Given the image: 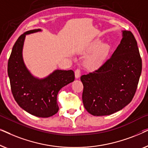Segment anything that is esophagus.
Here are the masks:
<instances>
[{
  "mask_svg": "<svg viewBox=\"0 0 148 148\" xmlns=\"http://www.w3.org/2000/svg\"><path fill=\"white\" fill-rule=\"evenodd\" d=\"M80 74H81V71H80V69H77L75 71V78L76 79L79 78Z\"/></svg>",
  "mask_w": 148,
  "mask_h": 148,
  "instance_id": "1",
  "label": "esophagus"
}]
</instances>
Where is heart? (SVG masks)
Masks as SVG:
<instances>
[{
	"label": "heart",
	"mask_w": 148,
	"mask_h": 148,
	"mask_svg": "<svg viewBox=\"0 0 148 148\" xmlns=\"http://www.w3.org/2000/svg\"><path fill=\"white\" fill-rule=\"evenodd\" d=\"M100 41H95L94 42H92V43L90 44V46H89L88 50L90 52L93 51V50L96 49L100 45ZM108 51V46L105 45V44H102V45H100V46L97 49L96 51L94 52V53L89 58V59L88 60V66L91 69H94L97 67V66L102 62L103 59H104L105 56H106Z\"/></svg>",
	"instance_id": "heart-1"
}]
</instances>
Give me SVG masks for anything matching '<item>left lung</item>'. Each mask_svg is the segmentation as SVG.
I'll return each instance as SVG.
<instances>
[{"label":"left lung","mask_w":148,"mask_h":148,"mask_svg":"<svg viewBox=\"0 0 148 148\" xmlns=\"http://www.w3.org/2000/svg\"><path fill=\"white\" fill-rule=\"evenodd\" d=\"M123 38L114 53L98 69L81 77L85 108L94 116L118 112L131 102L142 69L136 40L130 31H123Z\"/></svg>","instance_id":"1"}]
</instances>
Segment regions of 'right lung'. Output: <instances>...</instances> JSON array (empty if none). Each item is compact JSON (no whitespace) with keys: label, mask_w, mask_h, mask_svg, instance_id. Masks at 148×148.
<instances>
[{"label":"right lung","mask_w":148,"mask_h":148,"mask_svg":"<svg viewBox=\"0 0 148 148\" xmlns=\"http://www.w3.org/2000/svg\"><path fill=\"white\" fill-rule=\"evenodd\" d=\"M41 31L40 29L29 30L19 36L8 61V75L12 94L19 106L32 115L47 118L58 111V93L73 82L75 74L72 70L56 69L46 77L39 79L27 69L23 58L25 36Z\"/></svg>","instance_id":"1"}]
</instances>
